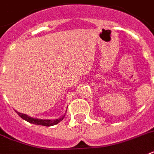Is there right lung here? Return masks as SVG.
<instances>
[{"instance_id": "right-lung-1", "label": "right lung", "mask_w": 154, "mask_h": 154, "mask_svg": "<svg viewBox=\"0 0 154 154\" xmlns=\"http://www.w3.org/2000/svg\"><path fill=\"white\" fill-rule=\"evenodd\" d=\"M16 112H17V111H16ZM17 112V114L19 115L22 119L27 121L28 122L32 123V124L39 125H44V126H52V125H57V123H59L60 121H62L64 117H65V115H64L62 117H60V118H58V119H56V120H42V119H37V118H32V117H29L28 115L23 114V113H20V112Z\"/></svg>"}]
</instances>
